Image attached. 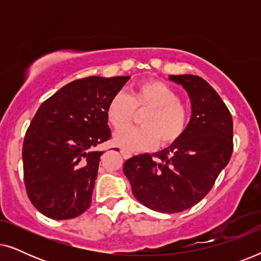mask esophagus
I'll return each mask as SVG.
<instances>
[{
	"label": "esophagus",
	"mask_w": 261,
	"mask_h": 261,
	"mask_svg": "<svg viewBox=\"0 0 261 261\" xmlns=\"http://www.w3.org/2000/svg\"><path fill=\"white\" fill-rule=\"evenodd\" d=\"M121 154H122L123 159H129L132 156V153L128 151H124V149H121Z\"/></svg>",
	"instance_id": "34e87169"
}]
</instances>
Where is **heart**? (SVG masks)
I'll return each instance as SVG.
<instances>
[{"label":"heart","mask_w":261,"mask_h":261,"mask_svg":"<svg viewBox=\"0 0 261 261\" xmlns=\"http://www.w3.org/2000/svg\"><path fill=\"white\" fill-rule=\"evenodd\" d=\"M178 92L155 80H145L128 91L114 95L107 107V117L115 128L127 125L135 109L148 110L141 118V127H130L117 132L114 144L126 151H147L160 140L163 146L177 141L187 129L189 110L179 102Z\"/></svg>","instance_id":"heart-1"}]
</instances>
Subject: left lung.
Instances as JSON below:
<instances>
[{
    "instance_id": "obj_1",
    "label": "left lung",
    "mask_w": 261,
    "mask_h": 261,
    "mask_svg": "<svg viewBox=\"0 0 261 261\" xmlns=\"http://www.w3.org/2000/svg\"><path fill=\"white\" fill-rule=\"evenodd\" d=\"M191 101V117L183 135L169 147L134 155L123 165L134 197L154 212L187 210L210 191L233 152V119L219 94L203 78L170 74Z\"/></svg>"
}]
</instances>
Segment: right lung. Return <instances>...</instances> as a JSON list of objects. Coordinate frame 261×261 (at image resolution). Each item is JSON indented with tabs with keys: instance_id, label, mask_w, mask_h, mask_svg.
<instances>
[{
	"instance_id": "1",
	"label": "right lung",
	"mask_w": 261,
	"mask_h": 261,
	"mask_svg": "<svg viewBox=\"0 0 261 261\" xmlns=\"http://www.w3.org/2000/svg\"><path fill=\"white\" fill-rule=\"evenodd\" d=\"M130 77L82 78L40 106L24 135L23 176L32 204L53 220L83 214L91 203L101 151L112 137L107 107Z\"/></svg>"
}]
</instances>
